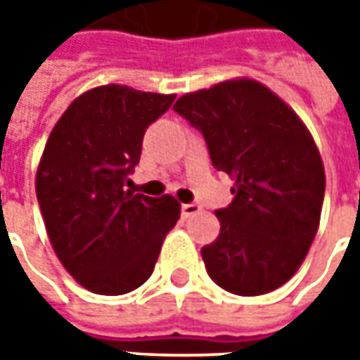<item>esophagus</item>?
I'll return each mask as SVG.
<instances>
[{
  "label": "esophagus",
  "instance_id": "34e87169",
  "mask_svg": "<svg viewBox=\"0 0 360 360\" xmlns=\"http://www.w3.org/2000/svg\"><path fill=\"white\" fill-rule=\"evenodd\" d=\"M202 208L198 204H182V218H190V216L200 214Z\"/></svg>",
  "mask_w": 360,
  "mask_h": 360
}]
</instances>
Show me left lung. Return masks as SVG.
Wrapping results in <instances>:
<instances>
[{"instance_id": "1", "label": "left lung", "mask_w": 360, "mask_h": 360, "mask_svg": "<svg viewBox=\"0 0 360 360\" xmlns=\"http://www.w3.org/2000/svg\"><path fill=\"white\" fill-rule=\"evenodd\" d=\"M174 110L202 131L214 168L234 180L202 260L220 288L256 297L288 283L316 236L325 166L297 112L250 77L184 94Z\"/></svg>"}]
</instances>
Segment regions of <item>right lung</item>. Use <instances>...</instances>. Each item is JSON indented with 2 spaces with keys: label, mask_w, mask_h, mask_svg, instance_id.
Here are the masks:
<instances>
[{
  "label": "right lung",
  "mask_w": 360,
  "mask_h": 360,
  "mask_svg": "<svg viewBox=\"0 0 360 360\" xmlns=\"http://www.w3.org/2000/svg\"><path fill=\"white\" fill-rule=\"evenodd\" d=\"M174 94L108 84L77 96L49 134L35 194L53 252L96 295H126L150 278L180 202L124 190L146 128Z\"/></svg>",
  "instance_id": "right-lung-1"
}]
</instances>
